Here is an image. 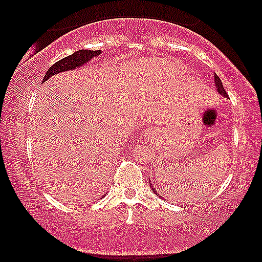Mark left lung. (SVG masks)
<instances>
[{
    "instance_id": "8db88e82",
    "label": "left lung",
    "mask_w": 262,
    "mask_h": 262,
    "mask_svg": "<svg viewBox=\"0 0 262 262\" xmlns=\"http://www.w3.org/2000/svg\"><path fill=\"white\" fill-rule=\"evenodd\" d=\"M214 84H216V88H217V92L220 93L221 95H223V96H225V98H229V95L227 94V92H225V89H224V87H223V83H222V81H221V78L217 76L216 74H214ZM150 188H151V191L155 193V194H157L156 193V191L155 189H154V186L151 185L150 186Z\"/></svg>"
}]
</instances>
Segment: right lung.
I'll list each match as a JSON object with an SVG mask.
<instances>
[{
	"label": "right lung",
	"instance_id": "obj_1",
	"mask_svg": "<svg viewBox=\"0 0 262 262\" xmlns=\"http://www.w3.org/2000/svg\"><path fill=\"white\" fill-rule=\"evenodd\" d=\"M100 53H101L100 50H98V51H93V50H78V51L74 52L73 55L58 60L52 67H50V69L46 71L45 76L42 78L44 80L42 82H45V80H48V78L55 76V75L59 73H64V71L74 70L76 68H80L81 66L89 62L93 57L99 56Z\"/></svg>",
	"mask_w": 262,
	"mask_h": 262
}]
</instances>
